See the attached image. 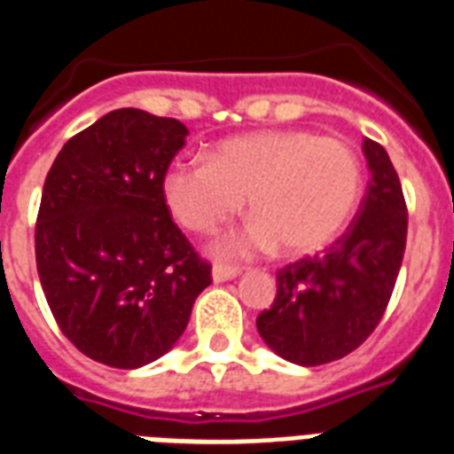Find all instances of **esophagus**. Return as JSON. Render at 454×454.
<instances>
[{
	"instance_id": "obj_1",
	"label": "esophagus",
	"mask_w": 454,
	"mask_h": 454,
	"mask_svg": "<svg viewBox=\"0 0 454 454\" xmlns=\"http://www.w3.org/2000/svg\"><path fill=\"white\" fill-rule=\"evenodd\" d=\"M240 276V269H233V266H214L212 269V281L214 283H223V281H233Z\"/></svg>"
}]
</instances>
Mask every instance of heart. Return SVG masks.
<instances>
[{"label": "heart", "instance_id": "obj_1", "mask_svg": "<svg viewBox=\"0 0 454 454\" xmlns=\"http://www.w3.org/2000/svg\"><path fill=\"white\" fill-rule=\"evenodd\" d=\"M359 190L355 152L309 130L235 135L209 152V161H173L161 181L173 219L192 233H214L247 200L252 219L214 242L221 259L266 254L278 245L286 257L317 254L350 221Z\"/></svg>", "mask_w": 454, "mask_h": 454}]
</instances>
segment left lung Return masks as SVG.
<instances>
[{"label": "left lung", "instance_id": "1", "mask_svg": "<svg viewBox=\"0 0 454 454\" xmlns=\"http://www.w3.org/2000/svg\"><path fill=\"white\" fill-rule=\"evenodd\" d=\"M362 152L372 178L350 228L321 257L281 269L271 309L257 317L269 350L293 364H328L357 350L395 288L407 242L403 185L379 143L364 140Z\"/></svg>", "mask_w": 454, "mask_h": 454}]
</instances>
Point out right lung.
<instances>
[{
	"instance_id": "right-lung-1",
	"label": "right lung",
	"mask_w": 454,
	"mask_h": 454,
	"mask_svg": "<svg viewBox=\"0 0 454 454\" xmlns=\"http://www.w3.org/2000/svg\"><path fill=\"white\" fill-rule=\"evenodd\" d=\"M188 128L116 109L54 159L35 259L61 333L95 362L140 369L164 357L209 283V264L171 221L161 181Z\"/></svg>"
}]
</instances>
